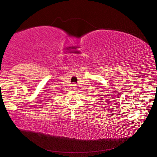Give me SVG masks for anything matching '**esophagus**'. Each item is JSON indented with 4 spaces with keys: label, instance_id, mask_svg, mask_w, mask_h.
I'll return each instance as SVG.
<instances>
[{
    "label": "esophagus",
    "instance_id": "esophagus-1",
    "mask_svg": "<svg viewBox=\"0 0 157 157\" xmlns=\"http://www.w3.org/2000/svg\"><path fill=\"white\" fill-rule=\"evenodd\" d=\"M72 86H73V89H75L77 85H76L75 84H72Z\"/></svg>",
    "mask_w": 157,
    "mask_h": 157
}]
</instances>
